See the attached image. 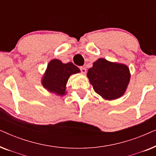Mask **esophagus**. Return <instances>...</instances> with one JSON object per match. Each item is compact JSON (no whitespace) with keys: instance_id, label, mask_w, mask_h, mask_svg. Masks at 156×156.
Masks as SVG:
<instances>
[{"instance_id":"34e87169","label":"esophagus","mask_w":156,"mask_h":156,"mask_svg":"<svg viewBox=\"0 0 156 156\" xmlns=\"http://www.w3.org/2000/svg\"><path fill=\"white\" fill-rule=\"evenodd\" d=\"M80 70H81V72H82V73H83V74H85L87 72V69H86V68H85V67H81Z\"/></svg>"}]
</instances>
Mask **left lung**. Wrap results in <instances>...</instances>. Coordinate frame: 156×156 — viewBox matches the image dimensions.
Here are the masks:
<instances>
[{"instance_id": "8db88e82", "label": "left lung", "mask_w": 156, "mask_h": 156, "mask_svg": "<svg viewBox=\"0 0 156 156\" xmlns=\"http://www.w3.org/2000/svg\"><path fill=\"white\" fill-rule=\"evenodd\" d=\"M94 90L106 100L120 98L129 84V68L123 64L100 58L93 63L87 74Z\"/></svg>"}]
</instances>
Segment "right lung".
<instances>
[{"mask_svg": "<svg viewBox=\"0 0 156 156\" xmlns=\"http://www.w3.org/2000/svg\"><path fill=\"white\" fill-rule=\"evenodd\" d=\"M80 72L79 68L72 62L64 64L55 59L49 62L42 80V84L50 92L59 96L66 94V84L72 74Z\"/></svg>", "mask_w": 156, "mask_h": 156, "instance_id": "add662e5", "label": "right lung"}]
</instances>
